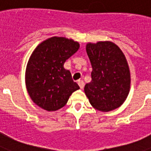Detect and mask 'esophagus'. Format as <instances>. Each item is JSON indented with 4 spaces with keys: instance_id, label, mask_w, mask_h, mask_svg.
<instances>
[{
    "instance_id": "esophagus-1",
    "label": "esophagus",
    "mask_w": 151,
    "mask_h": 151,
    "mask_svg": "<svg viewBox=\"0 0 151 151\" xmlns=\"http://www.w3.org/2000/svg\"><path fill=\"white\" fill-rule=\"evenodd\" d=\"M78 83L79 86H80V88H81V90H82V89L84 88V86H85L84 81H81V80H78Z\"/></svg>"
}]
</instances>
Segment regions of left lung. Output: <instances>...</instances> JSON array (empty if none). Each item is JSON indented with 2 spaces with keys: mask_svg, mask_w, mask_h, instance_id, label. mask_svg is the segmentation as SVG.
Returning a JSON list of instances; mask_svg holds the SVG:
<instances>
[{
  "mask_svg": "<svg viewBox=\"0 0 151 151\" xmlns=\"http://www.w3.org/2000/svg\"><path fill=\"white\" fill-rule=\"evenodd\" d=\"M93 70L85 93L96 110L108 112L121 106L130 88V73L126 57L111 41L86 45Z\"/></svg>",
  "mask_w": 151,
  "mask_h": 151,
  "instance_id": "1",
  "label": "left lung"
}]
</instances>
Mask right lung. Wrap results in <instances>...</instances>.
<instances>
[{
	"label": "right lung",
	"mask_w": 151,
	"mask_h": 151,
	"mask_svg": "<svg viewBox=\"0 0 151 151\" xmlns=\"http://www.w3.org/2000/svg\"><path fill=\"white\" fill-rule=\"evenodd\" d=\"M80 45L72 39L53 37L37 45L28 61L25 84L36 105L55 111L67 103L70 96L80 89L64 64L78 50Z\"/></svg>",
	"instance_id": "1"
}]
</instances>
